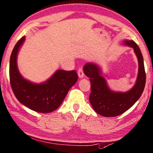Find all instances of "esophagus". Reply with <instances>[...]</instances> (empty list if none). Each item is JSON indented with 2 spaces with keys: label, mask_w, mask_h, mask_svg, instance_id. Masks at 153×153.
<instances>
[{
  "label": "esophagus",
  "mask_w": 153,
  "mask_h": 153,
  "mask_svg": "<svg viewBox=\"0 0 153 153\" xmlns=\"http://www.w3.org/2000/svg\"><path fill=\"white\" fill-rule=\"evenodd\" d=\"M78 76L79 78H82L84 77V73H83V68H82V67H80L78 68Z\"/></svg>",
  "instance_id": "esophagus-1"
}]
</instances>
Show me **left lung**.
Masks as SVG:
<instances>
[{
    "instance_id": "obj_1",
    "label": "left lung",
    "mask_w": 153,
    "mask_h": 153,
    "mask_svg": "<svg viewBox=\"0 0 153 153\" xmlns=\"http://www.w3.org/2000/svg\"><path fill=\"white\" fill-rule=\"evenodd\" d=\"M125 43L133 48L139 62L137 82L130 91L125 93L112 92L97 66L92 63H87L84 66V73L90 78L91 85L90 102L97 113L105 117H115L125 113L135 103L144 91L146 74L143 55L133 40H126Z\"/></svg>"
}]
</instances>
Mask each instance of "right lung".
Returning a JSON list of instances; mask_svg holds the SVG:
<instances>
[{
	"label": "right lung",
	"instance_id": "1",
	"mask_svg": "<svg viewBox=\"0 0 153 153\" xmlns=\"http://www.w3.org/2000/svg\"><path fill=\"white\" fill-rule=\"evenodd\" d=\"M25 40L23 37L17 42L10 59V83L18 101L32 110L48 113L56 110L68 92L77 82L78 75L75 71L58 70L52 78L43 84H33L22 78L17 68V53Z\"/></svg>",
	"mask_w": 153,
	"mask_h": 153
}]
</instances>
